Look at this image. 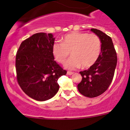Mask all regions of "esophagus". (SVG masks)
<instances>
[{
    "label": "esophagus",
    "instance_id": "esophagus-1",
    "mask_svg": "<svg viewBox=\"0 0 130 130\" xmlns=\"http://www.w3.org/2000/svg\"><path fill=\"white\" fill-rule=\"evenodd\" d=\"M73 72H70V71H68L67 72V75H72V74H73Z\"/></svg>",
    "mask_w": 130,
    "mask_h": 130
}]
</instances>
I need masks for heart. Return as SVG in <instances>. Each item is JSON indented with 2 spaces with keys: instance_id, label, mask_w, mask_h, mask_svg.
Returning a JSON list of instances; mask_svg holds the SVG:
<instances>
[{
  "instance_id": "1",
  "label": "heart",
  "mask_w": 130,
  "mask_h": 130,
  "mask_svg": "<svg viewBox=\"0 0 130 130\" xmlns=\"http://www.w3.org/2000/svg\"><path fill=\"white\" fill-rule=\"evenodd\" d=\"M101 47V40L96 34L72 32L64 36L62 43H54L52 52L55 60L60 64L65 62L70 52L72 57L64 65L69 70H76L81 66L88 68L99 58Z\"/></svg>"
}]
</instances>
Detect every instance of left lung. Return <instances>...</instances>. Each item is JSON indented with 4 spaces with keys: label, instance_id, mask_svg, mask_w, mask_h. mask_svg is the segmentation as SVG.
Instances as JSON below:
<instances>
[{
    "label": "left lung",
    "instance_id": "obj_1",
    "mask_svg": "<svg viewBox=\"0 0 130 130\" xmlns=\"http://www.w3.org/2000/svg\"><path fill=\"white\" fill-rule=\"evenodd\" d=\"M101 40V53L97 61L87 70L80 72L82 80L77 85L81 94L94 98L107 90L114 77L117 55L112 39L102 31L91 28Z\"/></svg>",
    "mask_w": 130,
    "mask_h": 130
}]
</instances>
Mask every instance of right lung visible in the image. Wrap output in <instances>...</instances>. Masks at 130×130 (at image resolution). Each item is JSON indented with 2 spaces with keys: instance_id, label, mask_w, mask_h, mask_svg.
<instances>
[{
  "instance_id": "1",
  "label": "right lung",
  "mask_w": 130,
  "mask_h": 130,
  "mask_svg": "<svg viewBox=\"0 0 130 130\" xmlns=\"http://www.w3.org/2000/svg\"><path fill=\"white\" fill-rule=\"evenodd\" d=\"M52 34H33L21 43L15 57L17 81L23 91L32 99L45 101L59 89L57 81L67 72L55 61Z\"/></svg>"
}]
</instances>
